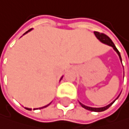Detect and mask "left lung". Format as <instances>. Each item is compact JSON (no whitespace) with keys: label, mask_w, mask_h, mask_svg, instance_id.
Wrapping results in <instances>:
<instances>
[{"label":"left lung","mask_w":129,"mask_h":129,"mask_svg":"<svg viewBox=\"0 0 129 129\" xmlns=\"http://www.w3.org/2000/svg\"><path fill=\"white\" fill-rule=\"evenodd\" d=\"M94 35H95V36L98 38V39H99L101 42L106 44V45H108V46H111V47L114 49V50H115V51L118 53V55L119 56V58H120L121 62V55H120V52H119V51L118 50V49L116 48V46H115V44H114L113 42L111 41V39L108 36H106L105 34H104V33H100V32H98V31H94ZM118 97H119V95H118ZM118 97L115 101H112L111 104H109L108 105L105 106V107H102V108H91V107H88V106H86V105H83V104H81L80 102V105H81L83 108H85V109H87V110H89V111H91L101 112V111H105V110H107L108 108H110V107L112 105V104L118 98Z\"/></svg>","instance_id":"8db88e82"}]
</instances>
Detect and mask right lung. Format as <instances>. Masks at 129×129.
Masks as SVG:
<instances>
[{
  "label": "right lung",
  "mask_w": 129,
  "mask_h": 129,
  "mask_svg": "<svg viewBox=\"0 0 129 129\" xmlns=\"http://www.w3.org/2000/svg\"><path fill=\"white\" fill-rule=\"evenodd\" d=\"M31 29H32V28H31ZM31 29H29L28 31H27L25 32V33H24V34H26V33H28V31H31ZM62 77H61V79H60V80H62ZM49 105H50V104H49V105H46V106H44V107H42V108H35V109H41V108H46V107H47V106H49ZM25 108V109H27V110H28V111H31V108ZM35 109H34V110H35Z\"/></svg>",
  "instance_id": "1"
}]
</instances>
